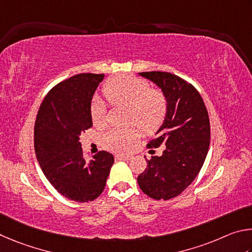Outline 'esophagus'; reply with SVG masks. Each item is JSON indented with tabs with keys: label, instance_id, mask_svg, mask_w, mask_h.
<instances>
[{
	"label": "esophagus",
	"instance_id": "esophagus-1",
	"mask_svg": "<svg viewBox=\"0 0 252 252\" xmlns=\"http://www.w3.org/2000/svg\"><path fill=\"white\" fill-rule=\"evenodd\" d=\"M133 158V156L130 155H121V156H117L116 159H121V160H129Z\"/></svg>",
	"mask_w": 252,
	"mask_h": 252
}]
</instances>
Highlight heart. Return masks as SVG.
Segmentation results:
<instances>
[{
  "mask_svg": "<svg viewBox=\"0 0 252 252\" xmlns=\"http://www.w3.org/2000/svg\"><path fill=\"white\" fill-rule=\"evenodd\" d=\"M103 93L113 106L128 108V123L135 124L145 133H152L160 127L167 113V99L164 93L142 78L133 75H117L105 83ZM91 118L94 126L103 128L106 125V106L99 98L91 103ZM139 136L135 127L119 130L110 129L104 135L105 148L114 153H126L133 147Z\"/></svg>",
  "mask_w": 252,
  "mask_h": 252,
  "instance_id": "1",
  "label": "heart"
}]
</instances>
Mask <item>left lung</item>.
<instances>
[{
  "instance_id": "left-lung-1",
  "label": "left lung",
  "mask_w": 252,
  "mask_h": 252,
  "mask_svg": "<svg viewBox=\"0 0 252 252\" xmlns=\"http://www.w3.org/2000/svg\"><path fill=\"white\" fill-rule=\"evenodd\" d=\"M140 76L160 88L167 99L165 121L149 148L166 145L161 156H152L137 177L140 189L154 199L180 195L199 174L210 144L209 116L195 87L177 75L143 72Z\"/></svg>"
}]
</instances>
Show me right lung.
Returning <instances> with one entry per match:
<instances>
[{"mask_svg":"<svg viewBox=\"0 0 252 252\" xmlns=\"http://www.w3.org/2000/svg\"><path fill=\"white\" fill-rule=\"evenodd\" d=\"M104 74L82 73L61 82L39 106L34 127L37 161L61 195L77 202L103 192L114 156L105 151L90 160L83 156L81 135L91 128V103Z\"/></svg>","mask_w":252,"mask_h":252,"instance_id":"1","label":"right lung"}]
</instances>
